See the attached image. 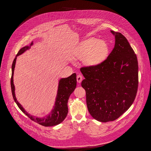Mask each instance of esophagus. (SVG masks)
<instances>
[{
	"label": "esophagus",
	"mask_w": 151,
	"mask_h": 151,
	"mask_svg": "<svg viewBox=\"0 0 151 151\" xmlns=\"http://www.w3.org/2000/svg\"><path fill=\"white\" fill-rule=\"evenodd\" d=\"M76 79H77V82H78V83H80V82H81V81H82V76L81 75H79L77 76Z\"/></svg>",
	"instance_id": "34e87169"
}]
</instances>
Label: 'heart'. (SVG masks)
<instances>
[{
    "instance_id": "heart-1",
    "label": "heart",
    "mask_w": 151,
    "mask_h": 151,
    "mask_svg": "<svg viewBox=\"0 0 151 151\" xmlns=\"http://www.w3.org/2000/svg\"><path fill=\"white\" fill-rule=\"evenodd\" d=\"M108 53L109 46L105 41L90 37L81 43L74 52V56L83 59L85 65L94 67L101 64Z\"/></svg>"
}]
</instances>
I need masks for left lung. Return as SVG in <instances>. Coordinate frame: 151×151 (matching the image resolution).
<instances>
[{
  "mask_svg": "<svg viewBox=\"0 0 151 151\" xmlns=\"http://www.w3.org/2000/svg\"><path fill=\"white\" fill-rule=\"evenodd\" d=\"M111 32L115 44L109 56L96 66L81 68L88 110L93 118L102 122L118 119L129 109L139 83L134 51L124 35Z\"/></svg>",
  "mask_w": 151,
  "mask_h": 151,
  "instance_id": "obj_1",
  "label": "left lung"
}]
</instances>
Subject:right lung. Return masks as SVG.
I'll use <instances>...</instances> for the list:
<instances>
[{"instance_id":"add662e5","label":"right lung","mask_w":151,"mask_h":151,"mask_svg":"<svg viewBox=\"0 0 151 151\" xmlns=\"http://www.w3.org/2000/svg\"><path fill=\"white\" fill-rule=\"evenodd\" d=\"M33 44V43L32 42L30 46H26L20 49L13 61L12 64V76L11 78V86L12 96L14 101H15L20 110L32 121L45 127H51L57 125L62 122L67 116L68 113V102L69 100V98L76 87V74L73 73L72 75L68 78H61V79H60L55 104L53 107L52 110L49 115L42 118H38L28 114L24 110L21 104L18 103L16 99L15 95V86L14 85L13 76L17 57L22 54L26 50L30 49Z\"/></svg>"}]
</instances>
